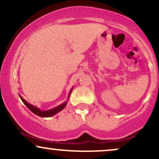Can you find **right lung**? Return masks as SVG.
Listing matches in <instances>:
<instances>
[{
	"mask_svg": "<svg viewBox=\"0 0 159 159\" xmlns=\"http://www.w3.org/2000/svg\"><path fill=\"white\" fill-rule=\"evenodd\" d=\"M72 89H73V87H72V88L70 90V91H69L68 99H67V101H68V100H69V96H70L71 93H72ZM19 97L21 98V101L23 102V103L25 104V105H26L27 107H28L29 110L31 111L32 112L34 113V114H35L36 115H37V116H41V117H50V116H54V115L57 114V113H59L60 111L63 110V109L64 108V107H66V104H67V102H65L62 103L60 105H58V106L54 107V108H52V109H50V110L42 111V110H40L39 107H36L34 106V105H31V104L27 102L26 100L24 99V98L21 97V96H20V95H19Z\"/></svg>",
	"mask_w": 159,
	"mask_h": 159,
	"instance_id": "obj_1",
	"label": "right lung"
}]
</instances>
